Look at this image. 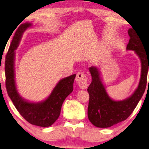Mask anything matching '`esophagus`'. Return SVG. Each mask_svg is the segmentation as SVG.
I'll use <instances>...</instances> for the list:
<instances>
[{
    "instance_id": "esophagus-1",
    "label": "esophagus",
    "mask_w": 149,
    "mask_h": 149,
    "mask_svg": "<svg viewBox=\"0 0 149 149\" xmlns=\"http://www.w3.org/2000/svg\"><path fill=\"white\" fill-rule=\"evenodd\" d=\"M75 81L79 86L82 89H85L87 87V77L83 72H78L77 74Z\"/></svg>"
}]
</instances>
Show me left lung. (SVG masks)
Returning a JSON list of instances; mask_svg holds the SVG:
<instances>
[{"mask_svg": "<svg viewBox=\"0 0 149 149\" xmlns=\"http://www.w3.org/2000/svg\"><path fill=\"white\" fill-rule=\"evenodd\" d=\"M128 34L130 38L126 49L134 51L141 61L139 84L131 96L123 100H113L106 91L98 68L95 66L90 67L89 70L92 81L87 89L89 94L87 115L89 121L95 127H109L127 119L145 91L149 70V53L145 52L143 42L134 28L128 30Z\"/></svg>", "mask_w": 149, "mask_h": 149, "instance_id": "obj_1", "label": "left lung"}]
</instances>
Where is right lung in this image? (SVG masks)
Instances as JSON below:
<instances>
[{"instance_id":"obj_1","label":"right lung","mask_w":149,"mask_h":149,"mask_svg":"<svg viewBox=\"0 0 149 149\" xmlns=\"http://www.w3.org/2000/svg\"><path fill=\"white\" fill-rule=\"evenodd\" d=\"M32 26L29 22L20 25L12 40L5 58L6 89L16 109L26 121L32 125L47 127L58 119L64 100L73 91L76 74L61 79L47 98L40 102H30L20 96L15 81V50L24 32Z\"/></svg>"}]
</instances>
